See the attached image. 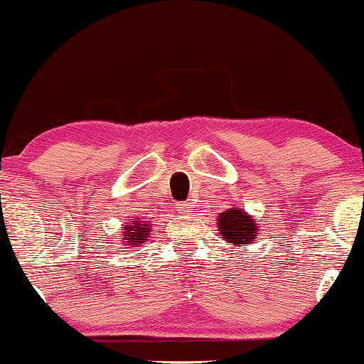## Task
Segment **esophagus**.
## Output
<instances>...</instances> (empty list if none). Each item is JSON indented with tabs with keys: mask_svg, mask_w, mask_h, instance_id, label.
<instances>
[{
	"mask_svg": "<svg viewBox=\"0 0 364 364\" xmlns=\"http://www.w3.org/2000/svg\"><path fill=\"white\" fill-rule=\"evenodd\" d=\"M178 208H179V212H181V213H186V212H190V210H191V205L190 203H181Z\"/></svg>",
	"mask_w": 364,
	"mask_h": 364,
	"instance_id": "1",
	"label": "esophagus"
}]
</instances>
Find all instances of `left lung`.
Wrapping results in <instances>:
<instances>
[{
	"instance_id": "8db88e82",
	"label": "left lung",
	"mask_w": 364,
	"mask_h": 364,
	"mask_svg": "<svg viewBox=\"0 0 364 364\" xmlns=\"http://www.w3.org/2000/svg\"><path fill=\"white\" fill-rule=\"evenodd\" d=\"M218 225H220L218 230H220L224 240L237 244V246L239 244H251L257 234V227L252 218L239 208L222 212L220 218H218Z\"/></svg>"
}]
</instances>
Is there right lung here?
<instances>
[{"label": "right lung", "instance_id": "right-lung-1", "mask_svg": "<svg viewBox=\"0 0 364 364\" xmlns=\"http://www.w3.org/2000/svg\"><path fill=\"white\" fill-rule=\"evenodd\" d=\"M135 224L129 225L124 230V242L130 244V246H137L140 242H146L149 237V227L146 224H137V220L132 218Z\"/></svg>", "mask_w": 364, "mask_h": 364}]
</instances>
